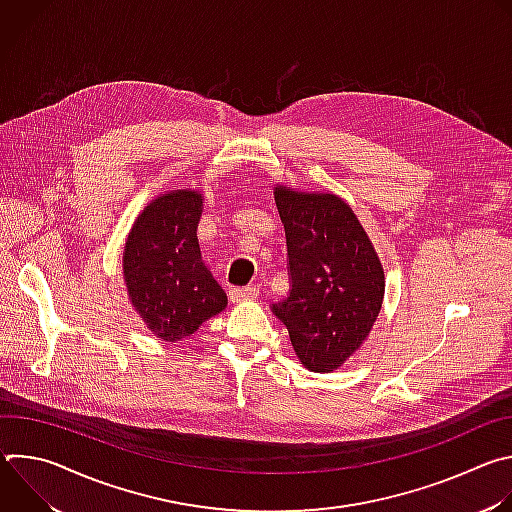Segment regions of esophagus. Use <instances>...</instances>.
I'll return each instance as SVG.
<instances>
[{
    "label": "esophagus",
    "instance_id": "esophagus-1",
    "mask_svg": "<svg viewBox=\"0 0 512 512\" xmlns=\"http://www.w3.org/2000/svg\"><path fill=\"white\" fill-rule=\"evenodd\" d=\"M229 296L233 302H249L255 300L259 296V287L249 285V287H231Z\"/></svg>",
    "mask_w": 512,
    "mask_h": 512
}]
</instances>
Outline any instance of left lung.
<instances>
[{
    "instance_id": "obj_1",
    "label": "left lung",
    "mask_w": 512,
    "mask_h": 512,
    "mask_svg": "<svg viewBox=\"0 0 512 512\" xmlns=\"http://www.w3.org/2000/svg\"><path fill=\"white\" fill-rule=\"evenodd\" d=\"M289 259V296L271 306L300 362L342 367L367 340L385 296V271L352 208L336 194L275 186Z\"/></svg>"
}]
</instances>
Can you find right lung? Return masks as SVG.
Listing matches in <instances>:
<instances>
[{"mask_svg": "<svg viewBox=\"0 0 512 512\" xmlns=\"http://www.w3.org/2000/svg\"><path fill=\"white\" fill-rule=\"evenodd\" d=\"M202 194L172 190L135 218L123 249L133 310L152 334L178 342L227 308L225 289L202 261L196 237Z\"/></svg>", "mask_w": 512, "mask_h": 512, "instance_id": "1", "label": "right lung"}]
</instances>
